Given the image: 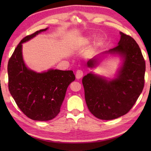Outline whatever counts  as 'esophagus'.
I'll return each instance as SVG.
<instances>
[{
  "instance_id": "34e87169",
  "label": "esophagus",
  "mask_w": 151,
  "mask_h": 151,
  "mask_svg": "<svg viewBox=\"0 0 151 151\" xmlns=\"http://www.w3.org/2000/svg\"><path fill=\"white\" fill-rule=\"evenodd\" d=\"M83 76V71L81 70H77L76 73V78H81Z\"/></svg>"
}]
</instances>
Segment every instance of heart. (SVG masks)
I'll return each mask as SVG.
<instances>
[{"label":"heart","mask_w":151,"mask_h":151,"mask_svg":"<svg viewBox=\"0 0 151 151\" xmlns=\"http://www.w3.org/2000/svg\"><path fill=\"white\" fill-rule=\"evenodd\" d=\"M86 41H88V40H86Z\"/></svg>","instance_id":"b5f03b06"}]
</instances>
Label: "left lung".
Instances as JSON below:
<instances>
[{
  "instance_id": "obj_1",
  "label": "left lung",
  "mask_w": 151,
  "mask_h": 151,
  "mask_svg": "<svg viewBox=\"0 0 151 151\" xmlns=\"http://www.w3.org/2000/svg\"><path fill=\"white\" fill-rule=\"evenodd\" d=\"M121 40L107 52L124 58L123 65L117 78L108 81L89 73L82 78L86 104L98 119L111 120L129 112L142 92L145 84V62L138 44L131 36L120 32ZM97 59L89 60L87 65L93 67Z\"/></svg>"
}]
</instances>
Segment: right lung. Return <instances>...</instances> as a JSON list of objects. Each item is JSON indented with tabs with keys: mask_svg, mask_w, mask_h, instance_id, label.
<instances>
[{
	"mask_svg": "<svg viewBox=\"0 0 151 151\" xmlns=\"http://www.w3.org/2000/svg\"><path fill=\"white\" fill-rule=\"evenodd\" d=\"M24 37L8 61V89L19 108L32 120H51L60 113L67 88L75 80L73 70L50 69L37 73L25 66L22 56V43L41 32Z\"/></svg>",
	"mask_w": 151,
	"mask_h": 151,
	"instance_id": "1",
	"label": "right lung"
}]
</instances>
